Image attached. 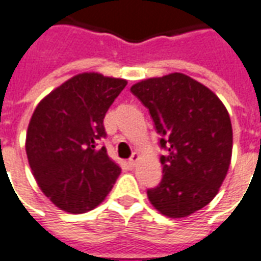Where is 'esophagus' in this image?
Segmentation results:
<instances>
[{"instance_id":"34e87169","label":"esophagus","mask_w":261,"mask_h":261,"mask_svg":"<svg viewBox=\"0 0 261 261\" xmlns=\"http://www.w3.org/2000/svg\"><path fill=\"white\" fill-rule=\"evenodd\" d=\"M140 160V154L139 153H133L132 154V157H130V159H129L128 160V165H129V168H133V167H136V164H137V161Z\"/></svg>"}]
</instances>
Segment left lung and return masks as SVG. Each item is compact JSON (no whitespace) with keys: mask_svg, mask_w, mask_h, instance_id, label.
<instances>
[{"mask_svg":"<svg viewBox=\"0 0 261 261\" xmlns=\"http://www.w3.org/2000/svg\"><path fill=\"white\" fill-rule=\"evenodd\" d=\"M130 92L153 118L161 148L163 178L148 189L161 215L181 219L201 210L217 195L232 157L231 118L210 88L182 73L146 79Z\"/></svg>","mask_w":261,"mask_h":261,"instance_id":"1","label":"left lung"}]
</instances>
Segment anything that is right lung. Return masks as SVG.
<instances>
[{"mask_svg":"<svg viewBox=\"0 0 261 261\" xmlns=\"http://www.w3.org/2000/svg\"><path fill=\"white\" fill-rule=\"evenodd\" d=\"M126 80L80 73L36 107L27 132L30 169L44 195L69 213L92 211L113 188L121 168L97 140L104 117Z\"/></svg>","mask_w":261,"mask_h":261,"instance_id":"add662e5","label":"right lung"}]
</instances>
